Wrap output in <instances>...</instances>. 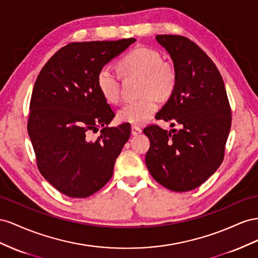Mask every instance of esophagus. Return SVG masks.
I'll use <instances>...</instances> for the list:
<instances>
[{"mask_svg": "<svg viewBox=\"0 0 258 258\" xmlns=\"http://www.w3.org/2000/svg\"><path fill=\"white\" fill-rule=\"evenodd\" d=\"M141 133H142V128L141 127L136 126V125H133V126H132V135L136 136V135L141 134Z\"/></svg>", "mask_w": 258, "mask_h": 258, "instance_id": "obj_1", "label": "esophagus"}]
</instances>
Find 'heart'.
<instances>
[{"label": "heart", "instance_id": "heart-1", "mask_svg": "<svg viewBox=\"0 0 258 258\" xmlns=\"http://www.w3.org/2000/svg\"><path fill=\"white\" fill-rule=\"evenodd\" d=\"M124 76L141 77L139 93L135 100L127 101L117 111V119L131 124H143L156 112L157 96L168 98L173 94L177 73L171 62L162 60L159 51L149 47L138 46L125 55L119 62ZM96 84L101 96L110 104H116L121 98L119 77L109 66L101 67L96 76Z\"/></svg>", "mask_w": 258, "mask_h": 258}]
</instances>
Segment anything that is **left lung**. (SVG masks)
I'll use <instances>...</instances> for the list:
<instances>
[{
    "instance_id": "8db88e82",
    "label": "left lung",
    "mask_w": 258,
    "mask_h": 258,
    "mask_svg": "<svg viewBox=\"0 0 258 258\" xmlns=\"http://www.w3.org/2000/svg\"><path fill=\"white\" fill-rule=\"evenodd\" d=\"M156 40L170 54L177 82L157 120L178 124L165 131L149 125L146 165L165 188L185 192L208 180L222 164L231 126V109L222 76L196 43L181 35L162 34Z\"/></svg>"
}]
</instances>
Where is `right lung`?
I'll list each match as a JSON object with an SVG mask.
<instances>
[{"label":"right lung","instance_id":"right-lung-1","mask_svg":"<svg viewBox=\"0 0 258 258\" xmlns=\"http://www.w3.org/2000/svg\"><path fill=\"white\" fill-rule=\"evenodd\" d=\"M135 41L70 43L36 78L28 134L43 177L70 198H87L106 185L131 136L128 123L108 127L115 114L101 96L96 76ZM100 126L101 135L92 141L88 134Z\"/></svg>","mask_w":258,"mask_h":258}]
</instances>
